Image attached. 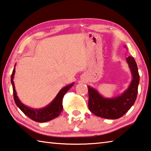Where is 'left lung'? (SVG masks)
Here are the masks:
<instances>
[{"label": "left lung", "mask_w": 151, "mask_h": 151, "mask_svg": "<svg viewBox=\"0 0 151 151\" xmlns=\"http://www.w3.org/2000/svg\"><path fill=\"white\" fill-rule=\"evenodd\" d=\"M126 62L131 71L132 80L127 89L119 96L106 98L96 89L87 86L88 92V109L95 116L103 118L115 119L123 116L136 101L139 84V74L137 64L133 57L128 56Z\"/></svg>", "instance_id": "1"}]
</instances>
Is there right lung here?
<instances>
[{
    "instance_id": "obj_1",
    "label": "right lung",
    "mask_w": 151,
    "mask_h": 151,
    "mask_svg": "<svg viewBox=\"0 0 151 151\" xmlns=\"http://www.w3.org/2000/svg\"><path fill=\"white\" fill-rule=\"evenodd\" d=\"M15 66L16 64L13 68V73H12L11 81L12 86H13L14 100H15L17 106L30 119H33V121L37 122H48L58 117L63 109V99L64 95L73 87L74 83L66 85L62 88L57 94L56 97L53 99V101L47 105V106L40 109L32 108V107L24 105L17 95L15 84H14L13 81L14 75H15Z\"/></svg>"
}]
</instances>
